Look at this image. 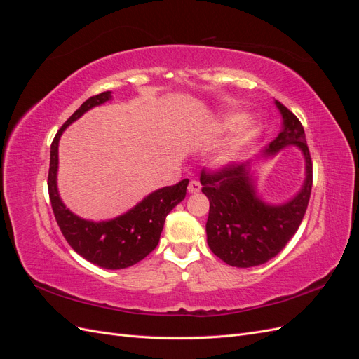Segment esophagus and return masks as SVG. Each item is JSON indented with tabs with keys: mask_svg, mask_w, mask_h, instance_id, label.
I'll use <instances>...</instances> for the list:
<instances>
[{
	"mask_svg": "<svg viewBox=\"0 0 359 359\" xmlns=\"http://www.w3.org/2000/svg\"><path fill=\"white\" fill-rule=\"evenodd\" d=\"M201 189H202V186H201L199 181H190V184H189V191L190 193H199Z\"/></svg>",
	"mask_w": 359,
	"mask_h": 359,
	"instance_id": "obj_1",
	"label": "esophagus"
}]
</instances>
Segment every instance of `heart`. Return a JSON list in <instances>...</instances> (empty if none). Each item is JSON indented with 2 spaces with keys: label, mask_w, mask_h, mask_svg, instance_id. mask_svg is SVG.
Returning a JSON list of instances; mask_svg holds the SVG:
<instances>
[{
  "label": "heart",
  "mask_w": 359,
  "mask_h": 359,
  "mask_svg": "<svg viewBox=\"0 0 359 359\" xmlns=\"http://www.w3.org/2000/svg\"><path fill=\"white\" fill-rule=\"evenodd\" d=\"M244 119V114H227L219 123H215L214 130L219 133L232 132L236 127H240L235 132V135L214 154L212 165L215 168H226L232 165L244 149V147L250 144V140L257 135V126L255 124V121H245L243 123Z\"/></svg>",
  "instance_id": "1"
}]
</instances>
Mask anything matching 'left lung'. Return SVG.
<instances>
[{"label":"left lung","mask_w":359,"mask_h":359,"mask_svg":"<svg viewBox=\"0 0 359 359\" xmlns=\"http://www.w3.org/2000/svg\"><path fill=\"white\" fill-rule=\"evenodd\" d=\"M276 106L283 118L281 132L256 160L297 147L306 161V180L295 196L280 205L259 198L252 161L201 173L202 193L210 199L206 241L211 252L231 266H257L277 256L298 231L310 201L313 166L304 127L286 106L277 100Z\"/></svg>","instance_id":"obj_1"}]
</instances>
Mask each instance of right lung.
<instances>
[{"mask_svg":"<svg viewBox=\"0 0 359 359\" xmlns=\"http://www.w3.org/2000/svg\"><path fill=\"white\" fill-rule=\"evenodd\" d=\"M111 99V91L90 97L58 130L50 145L48 190L55 220L74 252L100 268L123 269L137 264L157 247L166 215L186 198L189 180L149 193L132 210L112 220L81 219L62 203L57 186L60 137L64 130L85 112Z\"/></svg>","mask_w":359,"mask_h":359,"instance_id":"add662e5","label":"right lung"}]
</instances>
